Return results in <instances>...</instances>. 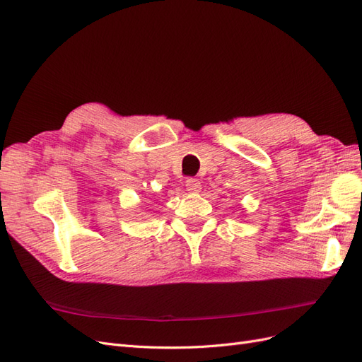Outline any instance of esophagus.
Returning <instances> with one entry per match:
<instances>
[{"instance_id":"esophagus-1","label":"esophagus","mask_w":362,"mask_h":362,"mask_svg":"<svg viewBox=\"0 0 362 362\" xmlns=\"http://www.w3.org/2000/svg\"><path fill=\"white\" fill-rule=\"evenodd\" d=\"M185 187L190 193H199L201 192V181L196 180V178H189L185 181Z\"/></svg>"}]
</instances>
